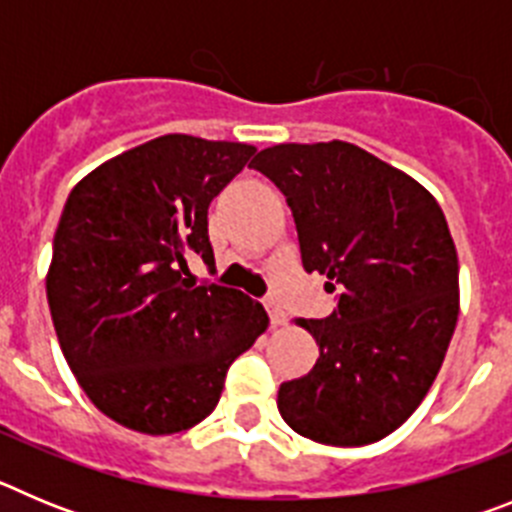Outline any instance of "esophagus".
Returning <instances> with one entry per match:
<instances>
[{
  "label": "esophagus",
  "instance_id": "1",
  "mask_svg": "<svg viewBox=\"0 0 512 512\" xmlns=\"http://www.w3.org/2000/svg\"><path fill=\"white\" fill-rule=\"evenodd\" d=\"M266 312H269L271 328H282V325H287V312H284L274 300L266 302Z\"/></svg>",
  "mask_w": 512,
  "mask_h": 512
}]
</instances>
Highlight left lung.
Masks as SVG:
<instances>
[{
	"label": "left lung",
	"mask_w": 512,
	"mask_h": 512,
	"mask_svg": "<svg viewBox=\"0 0 512 512\" xmlns=\"http://www.w3.org/2000/svg\"><path fill=\"white\" fill-rule=\"evenodd\" d=\"M251 166L282 189L305 271L338 305L297 320L320 348L310 372L279 387L300 436L366 446L397 431L431 390L459 318V259L436 197L346 140L279 143Z\"/></svg>",
	"instance_id": "obj_1"
}]
</instances>
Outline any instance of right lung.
Wrapping results in <instances>:
<instances>
[{"label":"right lung","mask_w":512,"mask_h":512,"mask_svg":"<svg viewBox=\"0 0 512 512\" xmlns=\"http://www.w3.org/2000/svg\"><path fill=\"white\" fill-rule=\"evenodd\" d=\"M256 148L161 135L71 189L45 274L61 351L94 408L146 436L194 428L225 372L269 328L264 305L197 287L187 256L215 264L207 207Z\"/></svg>","instance_id":"1"}]
</instances>
